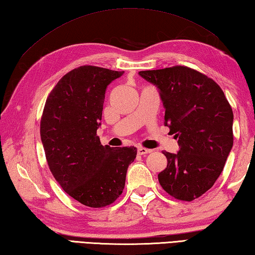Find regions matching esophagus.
<instances>
[{
	"instance_id": "esophagus-1",
	"label": "esophagus",
	"mask_w": 255,
	"mask_h": 255,
	"mask_svg": "<svg viewBox=\"0 0 255 255\" xmlns=\"http://www.w3.org/2000/svg\"><path fill=\"white\" fill-rule=\"evenodd\" d=\"M151 151L152 150H150V149H146L143 147H138V149H137V152H138V154H140V156H142V154H147Z\"/></svg>"
}]
</instances>
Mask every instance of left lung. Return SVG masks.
Returning <instances> with one entry per match:
<instances>
[{
	"label": "left lung",
	"instance_id": "8db88e82",
	"mask_svg": "<svg viewBox=\"0 0 255 255\" xmlns=\"http://www.w3.org/2000/svg\"><path fill=\"white\" fill-rule=\"evenodd\" d=\"M139 75L159 89L164 126L178 139L179 151H164L167 168L158 174L163 190L192 201L220 176L233 146V112L220 86L206 75L173 66Z\"/></svg>",
	"mask_w": 255,
	"mask_h": 255
}]
</instances>
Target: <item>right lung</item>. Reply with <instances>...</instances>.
I'll use <instances>...</instances> for the list:
<instances>
[{"label":"right lung","mask_w":255,"mask_h":255,"mask_svg":"<svg viewBox=\"0 0 255 255\" xmlns=\"http://www.w3.org/2000/svg\"><path fill=\"white\" fill-rule=\"evenodd\" d=\"M124 72L85 65L59 79L41 119V139L54 178L75 200L103 208L123 193L137 148L103 146L97 136L105 93Z\"/></svg>","instance_id":"obj_1"}]
</instances>
